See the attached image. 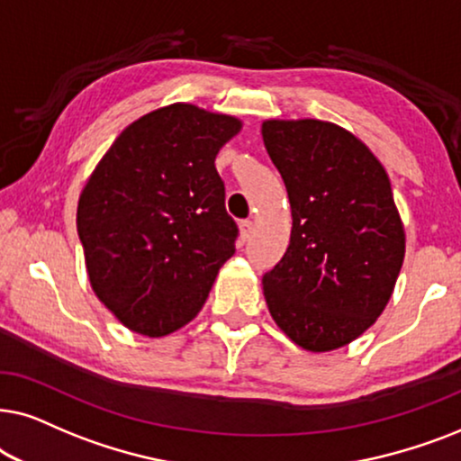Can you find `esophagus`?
<instances>
[{"instance_id":"esophagus-1","label":"esophagus","mask_w":461,"mask_h":461,"mask_svg":"<svg viewBox=\"0 0 461 461\" xmlns=\"http://www.w3.org/2000/svg\"><path fill=\"white\" fill-rule=\"evenodd\" d=\"M250 236H253V221L242 219L240 221V238L242 240H249Z\"/></svg>"}]
</instances>
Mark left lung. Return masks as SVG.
I'll return each mask as SVG.
<instances>
[{
    "label": "left lung",
    "mask_w": 461,
    "mask_h": 461,
    "mask_svg": "<svg viewBox=\"0 0 461 461\" xmlns=\"http://www.w3.org/2000/svg\"><path fill=\"white\" fill-rule=\"evenodd\" d=\"M263 143L291 200V242L263 274L269 314L310 352L365 333L394 291L404 230L377 158L321 120L263 122Z\"/></svg>",
    "instance_id": "1"
}]
</instances>
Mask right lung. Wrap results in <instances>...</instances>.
Listing matches in <instances>:
<instances>
[{
    "label": "right lung",
    "instance_id": "right-lung-1",
    "mask_svg": "<svg viewBox=\"0 0 461 461\" xmlns=\"http://www.w3.org/2000/svg\"><path fill=\"white\" fill-rule=\"evenodd\" d=\"M240 131L185 103L132 122L86 183L77 234L96 297L131 330L162 337L204 305L236 253L214 158Z\"/></svg>",
    "mask_w": 461,
    "mask_h": 461
}]
</instances>
